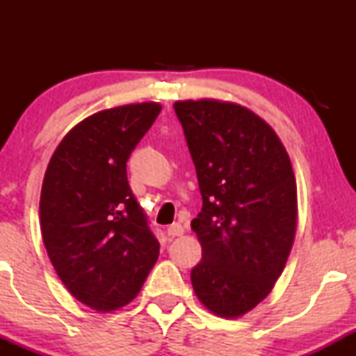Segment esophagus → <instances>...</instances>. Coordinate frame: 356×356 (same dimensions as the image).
Segmentation results:
<instances>
[{"mask_svg":"<svg viewBox=\"0 0 356 356\" xmlns=\"http://www.w3.org/2000/svg\"><path fill=\"white\" fill-rule=\"evenodd\" d=\"M167 234H169L170 238H177V236L184 234V227L181 224H172V226L167 227Z\"/></svg>","mask_w":356,"mask_h":356,"instance_id":"1","label":"esophagus"}]
</instances>
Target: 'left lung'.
Returning <instances> with one entry per match:
<instances>
[{"label": "left lung", "mask_w": 356, "mask_h": 356, "mask_svg": "<svg viewBox=\"0 0 356 356\" xmlns=\"http://www.w3.org/2000/svg\"><path fill=\"white\" fill-rule=\"evenodd\" d=\"M202 209L191 227L202 248L191 281L220 318H241L275 288L295 243L296 177L273 127L218 99L177 100Z\"/></svg>", "instance_id": "1"}]
</instances>
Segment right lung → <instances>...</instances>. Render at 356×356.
I'll list each match as a JSON object with an SVG mask.
<instances>
[{
	"label": "right lung",
	"instance_id": "1",
	"mask_svg": "<svg viewBox=\"0 0 356 356\" xmlns=\"http://www.w3.org/2000/svg\"><path fill=\"white\" fill-rule=\"evenodd\" d=\"M157 102L120 105L79 122L48 162L40 226L56 275L99 313L129 305L159 257V241L127 181V161L161 113Z\"/></svg>",
	"mask_w": 356,
	"mask_h": 356
}]
</instances>
